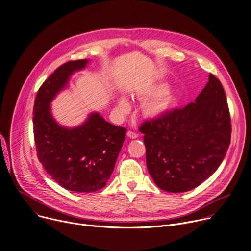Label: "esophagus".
Listing matches in <instances>:
<instances>
[{"label": "esophagus", "mask_w": 251, "mask_h": 251, "mask_svg": "<svg viewBox=\"0 0 251 251\" xmlns=\"http://www.w3.org/2000/svg\"><path fill=\"white\" fill-rule=\"evenodd\" d=\"M126 134H127V136L129 138H136V137H138V133H136L134 131H131V130H128Z\"/></svg>", "instance_id": "obj_1"}]
</instances>
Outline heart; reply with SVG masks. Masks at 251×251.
I'll use <instances>...</instances> for the list:
<instances>
[{"mask_svg": "<svg viewBox=\"0 0 251 251\" xmlns=\"http://www.w3.org/2000/svg\"><path fill=\"white\" fill-rule=\"evenodd\" d=\"M166 90H168V87L165 85H155L140 94V97L143 100L152 99L144 104V114L146 117L159 119L170 110L175 101V97L170 91ZM119 109L122 113H126L129 109V103L125 98L120 99Z\"/></svg>", "mask_w": 251, "mask_h": 251, "instance_id": "heart-1", "label": "heart"}]
</instances>
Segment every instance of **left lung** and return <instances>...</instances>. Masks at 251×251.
<instances>
[{"instance_id": "8db88e82", "label": "left lung", "mask_w": 251, "mask_h": 251, "mask_svg": "<svg viewBox=\"0 0 251 251\" xmlns=\"http://www.w3.org/2000/svg\"><path fill=\"white\" fill-rule=\"evenodd\" d=\"M140 130L154 183L169 192L196 188L215 173L230 145V115L221 82L209 74L196 101L145 122Z\"/></svg>"}]
</instances>
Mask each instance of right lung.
<instances>
[{"label": "right lung", "instance_id": "obj_1", "mask_svg": "<svg viewBox=\"0 0 251 251\" xmlns=\"http://www.w3.org/2000/svg\"><path fill=\"white\" fill-rule=\"evenodd\" d=\"M89 60L71 61L44 81L34 104V137L40 162L51 178L64 188L77 192L101 189L113 174L124 145L126 128L90 114L82 125L68 128L50 114V101L67 87L70 76Z\"/></svg>", "mask_w": 251, "mask_h": 251}]
</instances>
